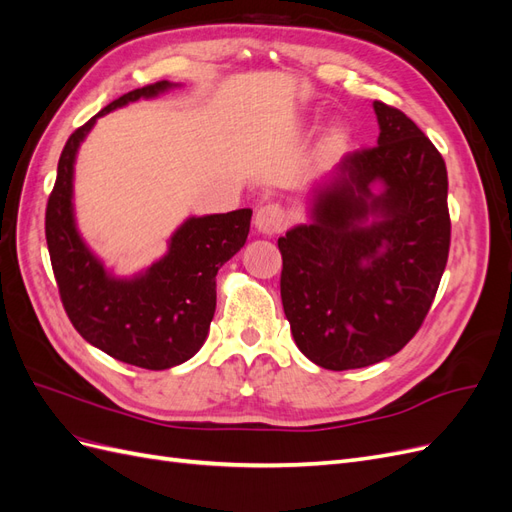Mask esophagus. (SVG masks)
<instances>
[{
  "label": "esophagus",
  "instance_id": "1",
  "mask_svg": "<svg viewBox=\"0 0 512 512\" xmlns=\"http://www.w3.org/2000/svg\"><path fill=\"white\" fill-rule=\"evenodd\" d=\"M256 228L262 232V235H277V232H284L288 226V215L282 205L269 203L265 207H260L256 211L254 218Z\"/></svg>",
  "mask_w": 512,
  "mask_h": 512
}]
</instances>
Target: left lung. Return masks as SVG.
Returning a JSON list of instances; mask_svg holds the SVG:
<instances>
[{
    "instance_id": "left-lung-1",
    "label": "left lung",
    "mask_w": 512,
    "mask_h": 512,
    "mask_svg": "<svg viewBox=\"0 0 512 512\" xmlns=\"http://www.w3.org/2000/svg\"><path fill=\"white\" fill-rule=\"evenodd\" d=\"M374 111L378 145L344 156L314 190L312 224L277 239L294 342L333 371L380 363L410 342L451 247L440 151L399 108L376 100Z\"/></svg>"
}]
</instances>
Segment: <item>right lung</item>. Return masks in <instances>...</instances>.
Returning a JSON list of instances; mask_svg holds the SVG:
<instances>
[{"mask_svg":"<svg viewBox=\"0 0 512 512\" xmlns=\"http://www.w3.org/2000/svg\"><path fill=\"white\" fill-rule=\"evenodd\" d=\"M173 87L158 81L128 91L76 128L61 151L46 203L44 232L61 303L85 342L143 369L181 365L205 344L215 312V275L250 232L252 209L190 218L170 237L168 254L132 280L108 275L74 224V158L100 115Z\"/></svg>","mask_w":512,"mask_h":512,"instance_id":"right-lung-1","label":"right lung"}]
</instances>
